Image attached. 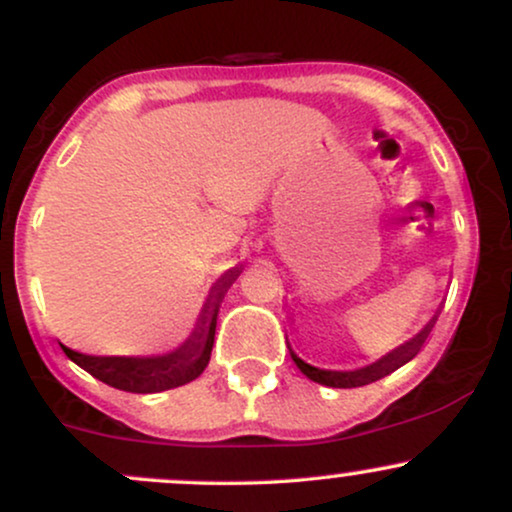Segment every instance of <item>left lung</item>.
<instances>
[{
    "mask_svg": "<svg viewBox=\"0 0 512 512\" xmlns=\"http://www.w3.org/2000/svg\"><path fill=\"white\" fill-rule=\"evenodd\" d=\"M436 313L431 317V320L426 322V327L421 330L419 334H414V337L409 339V342L399 344L397 349H392L390 354H385L383 358H378L375 363H370V366H363V368H356V370H325V368H315L310 366V363H305L303 358H298L296 354H293V349L289 346L291 351V358L293 363H296L298 368H301V373L305 375V378H310L313 383H320V385H327V387H363V385H370L375 383V380L385 378V375L395 373L397 368H402L404 363H409L411 358H414L416 354L421 351V346H424L426 337L431 334L433 325H436L438 320Z\"/></svg>",
    "mask_w": 512,
    "mask_h": 512,
    "instance_id": "8db88e82",
    "label": "left lung"
}]
</instances>
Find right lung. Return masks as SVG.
<instances>
[{
  "label": "right lung",
  "mask_w": 512,
  "mask_h": 512,
  "mask_svg": "<svg viewBox=\"0 0 512 512\" xmlns=\"http://www.w3.org/2000/svg\"><path fill=\"white\" fill-rule=\"evenodd\" d=\"M243 267L228 269L221 279L211 286L207 303L197 317V325L190 337L178 349L158 356H88L60 344L79 368L91 373L101 383L115 387V390L137 392V395H154V392L173 390V387L187 385L199 378L207 368L214 346L216 317L226 291L238 279Z\"/></svg>",
  "instance_id": "right-lung-1"
}]
</instances>
